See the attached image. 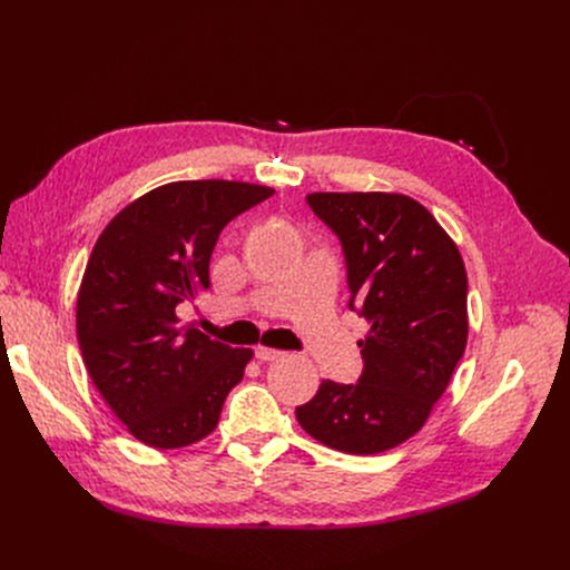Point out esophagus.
I'll return each mask as SVG.
<instances>
[{
	"label": "esophagus",
	"instance_id": "34e87169",
	"mask_svg": "<svg viewBox=\"0 0 570 570\" xmlns=\"http://www.w3.org/2000/svg\"><path fill=\"white\" fill-rule=\"evenodd\" d=\"M256 357L261 363H269V361H277V357H282L284 355V351H279V348H269V346H256Z\"/></svg>",
	"mask_w": 570,
	"mask_h": 570
}]
</instances>
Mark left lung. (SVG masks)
<instances>
[{
    "label": "left lung",
    "instance_id": "8db88e82",
    "mask_svg": "<svg viewBox=\"0 0 570 570\" xmlns=\"http://www.w3.org/2000/svg\"><path fill=\"white\" fill-rule=\"evenodd\" d=\"M307 203L340 237L348 307L370 333L357 342L365 363L357 383L323 381L295 417L335 451H391L428 423L464 355L462 254L430 209L404 194L318 191Z\"/></svg>",
    "mask_w": 570,
    "mask_h": 570
}]
</instances>
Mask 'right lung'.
I'll use <instances>...</instances> for the list:
<instances>
[{"mask_svg":"<svg viewBox=\"0 0 570 570\" xmlns=\"http://www.w3.org/2000/svg\"><path fill=\"white\" fill-rule=\"evenodd\" d=\"M275 189L185 179L129 203L99 235L76 305V333L97 391L153 448L213 434L252 348L209 340L183 309L209 288V256L224 226Z\"/></svg>","mask_w":570,"mask_h":570,"instance_id":"obj_1","label":"right lung"}]
</instances>
